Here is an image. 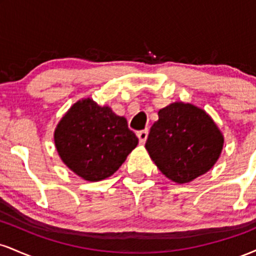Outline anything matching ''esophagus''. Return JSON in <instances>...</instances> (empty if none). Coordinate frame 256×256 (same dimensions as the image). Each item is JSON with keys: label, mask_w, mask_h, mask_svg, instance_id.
I'll return each mask as SVG.
<instances>
[{"label": "esophagus", "mask_w": 256, "mask_h": 256, "mask_svg": "<svg viewBox=\"0 0 256 256\" xmlns=\"http://www.w3.org/2000/svg\"><path fill=\"white\" fill-rule=\"evenodd\" d=\"M137 137H138V140H140V144H144L146 138H148V130L138 131L137 132Z\"/></svg>", "instance_id": "obj_1"}]
</instances>
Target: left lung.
I'll use <instances>...</instances> for the list:
<instances>
[{"instance_id": "1", "label": "left lung", "mask_w": 256, "mask_h": 256, "mask_svg": "<svg viewBox=\"0 0 256 256\" xmlns=\"http://www.w3.org/2000/svg\"><path fill=\"white\" fill-rule=\"evenodd\" d=\"M224 138L204 110L176 102L158 110L146 149L167 178L183 184L212 168Z\"/></svg>"}]
</instances>
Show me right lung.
I'll list each match as a JSON object with an SVG mask.
<instances>
[{
	"label": "right lung",
	"instance_id": "right-lung-1",
	"mask_svg": "<svg viewBox=\"0 0 256 256\" xmlns=\"http://www.w3.org/2000/svg\"><path fill=\"white\" fill-rule=\"evenodd\" d=\"M54 140L66 166L89 182L113 174L138 144L124 116L90 98L72 106L58 122Z\"/></svg>",
	"mask_w": 256,
	"mask_h": 256
}]
</instances>
